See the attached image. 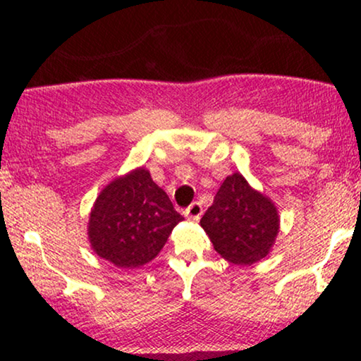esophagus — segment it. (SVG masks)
I'll return each mask as SVG.
<instances>
[{"instance_id":"34e87169","label":"esophagus","mask_w":361,"mask_h":361,"mask_svg":"<svg viewBox=\"0 0 361 361\" xmlns=\"http://www.w3.org/2000/svg\"><path fill=\"white\" fill-rule=\"evenodd\" d=\"M202 212H204L202 205L198 204V202H193V204L185 210V217L186 219H192V221H198V219H200Z\"/></svg>"}]
</instances>
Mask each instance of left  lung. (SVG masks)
Returning a JSON list of instances; mask_svg holds the SVG:
<instances>
[{"label":"left lung","mask_w":361,"mask_h":361,"mask_svg":"<svg viewBox=\"0 0 361 361\" xmlns=\"http://www.w3.org/2000/svg\"><path fill=\"white\" fill-rule=\"evenodd\" d=\"M200 226L214 250L234 264H252L271 251L280 229L276 207L241 173L227 176Z\"/></svg>","instance_id":"1"}]
</instances>
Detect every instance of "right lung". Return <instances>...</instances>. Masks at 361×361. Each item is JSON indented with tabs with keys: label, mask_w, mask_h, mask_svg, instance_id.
I'll return each instance as SVG.
<instances>
[{
	"label": "right lung",
	"mask_w": 361,
	"mask_h": 361,
	"mask_svg": "<svg viewBox=\"0 0 361 361\" xmlns=\"http://www.w3.org/2000/svg\"><path fill=\"white\" fill-rule=\"evenodd\" d=\"M181 221L151 173L137 168L115 178L98 195L90 214L88 238L100 258L118 268H139L159 255Z\"/></svg>",
	"instance_id": "add662e5"
}]
</instances>
